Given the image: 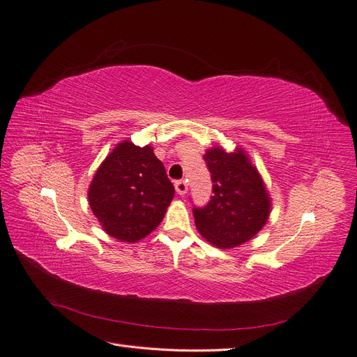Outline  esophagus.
<instances>
[{
	"mask_svg": "<svg viewBox=\"0 0 357 357\" xmlns=\"http://www.w3.org/2000/svg\"><path fill=\"white\" fill-rule=\"evenodd\" d=\"M175 190H176V192L179 194V195H183L185 192H187L188 191V185H187V182H185V181H176L175 182Z\"/></svg>",
	"mask_w": 357,
	"mask_h": 357,
	"instance_id": "34e87169",
	"label": "esophagus"
}]
</instances>
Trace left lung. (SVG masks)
Returning <instances> with one entry per match:
<instances>
[{"label":"left lung","mask_w":357,"mask_h":357,"mask_svg":"<svg viewBox=\"0 0 357 357\" xmlns=\"http://www.w3.org/2000/svg\"><path fill=\"white\" fill-rule=\"evenodd\" d=\"M204 160L211 174L213 195L206 206H194L195 226L217 248L242 245L268 219L270 198L264 182L241 149L226 153L215 147L207 150Z\"/></svg>","instance_id":"obj_1"}]
</instances>
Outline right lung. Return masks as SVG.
I'll list each match as a JSON object with an SVG mask.
<instances>
[{"label":"right lung","mask_w":357,"mask_h":357,"mask_svg":"<svg viewBox=\"0 0 357 357\" xmlns=\"http://www.w3.org/2000/svg\"><path fill=\"white\" fill-rule=\"evenodd\" d=\"M174 195V185L153 149L123 142L96 170L89 204L107 235L137 242L160 225Z\"/></svg>","instance_id":"right-lung-1"}]
</instances>
